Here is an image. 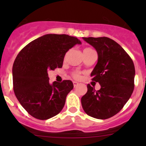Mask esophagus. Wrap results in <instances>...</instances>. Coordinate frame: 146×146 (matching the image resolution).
<instances>
[{
    "mask_svg": "<svg viewBox=\"0 0 146 146\" xmlns=\"http://www.w3.org/2000/svg\"><path fill=\"white\" fill-rule=\"evenodd\" d=\"M73 86H74V88L77 87L78 85V84H79L78 82H76V81H73Z\"/></svg>",
    "mask_w": 146,
    "mask_h": 146,
    "instance_id": "1",
    "label": "esophagus"
}]
</instances>
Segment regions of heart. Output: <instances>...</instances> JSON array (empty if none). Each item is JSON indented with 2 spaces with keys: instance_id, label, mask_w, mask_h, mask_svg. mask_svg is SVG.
<instances>
[{
  "instance_id": "obj_1",
  "label": "heart",
  "mask_w": 146,
  "mask_h": 146,
  "mask_svg": "<svg viewBox=\"0 0 146 146\" xmlns=\"http://www.w3.org/2000/svg\"><path fill=\"white\" fill-rule=\"evenodd\" d=\"M88 48H85L84 50L88 49ZM73 77H74L75 78H76V79H79L80 78V74H79V73H75L74 74H73Z\"/></svg>"
}]
</instances>
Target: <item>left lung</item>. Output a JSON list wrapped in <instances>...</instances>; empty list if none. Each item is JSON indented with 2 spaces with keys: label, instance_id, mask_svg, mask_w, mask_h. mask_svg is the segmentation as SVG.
Segmentation results:
<instances>
[{
  "label": "left lung",
  "instance_id": "obj_1",
  "mask_svg": "<svg viewBox=\"0 0 146 146\" xmlns=\"http://www.w3.org/2000/svg\"><path fill=\"white\" fill-rule=\"evenodd\" d=\"M82 39L98 52V63L90 76L101 88L95 90L88 84V92L81 98L82 107L90 117L109 119L123 108L133 93L134 64L125 50L110 38Z\"/></svg>",
  "mask_w": 146,
  "mask_h": 146
}]
</instances>
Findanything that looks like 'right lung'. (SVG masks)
Listing matches in <instances>:
<instances>
[{"instance_id":"add662e5","label":"right lung","mask_w":146,"mask_h":146,"mask_svg":"<svg viewBox=\"0 0 146 146\" xmlns=\"http://www.w3.org/2000/svg\"><path fill=\"white\" fill-rule=\"evenodd\" d=\"M80 44L74 36L48 34L31 42L17 54L13 66V90L31 116L46 120L64 108L73 82L68 80L50 84L48 70L62 67L66 53Z\"/></svg>"}]
</instances>
